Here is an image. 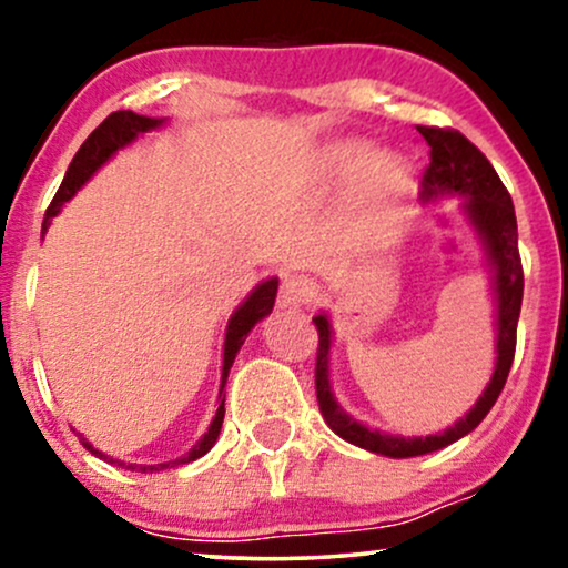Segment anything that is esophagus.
Returning a JSON list of instances; mask_svg holds the SVG:
<instances>
[{"instance_id":"1","label":"esophagus","mask_w":568,"mask_h":568,"mask_svg":"<svg viewBox=\"0 0 568 568\" xmlns=\"http://www.w3.org/2000/svg\"><path fill=\"white\" fill-rule=\"evenodd\" d=\"M307 297V284L305 278L300 276H286L284 284H282V300L286 305H302Z\"/></svg>"}]
</instances>
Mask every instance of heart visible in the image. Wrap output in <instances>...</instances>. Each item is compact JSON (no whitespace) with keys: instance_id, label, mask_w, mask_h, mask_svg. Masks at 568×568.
Wrapping results in <instances>:
<instances>
[{"instance_id":"obj_1","label":"heart","mask_w":568,"mask_h":568,"mask_svg":"<svg viewBox=\"0 0 568 568\" xmlns=\"http://www.w3.org/2000/svg\"><path fill=\"white\" fill-rule=\"evenodd\" d=\"M369 164L373 168L369 169L367 178H364V196H367V201L377 212H390L400 196L403 185H406V168L393 158L372 162L369 150L362 144H344L331 152V170L341 181L359 175Z\"/></svg>"}]
</instances>
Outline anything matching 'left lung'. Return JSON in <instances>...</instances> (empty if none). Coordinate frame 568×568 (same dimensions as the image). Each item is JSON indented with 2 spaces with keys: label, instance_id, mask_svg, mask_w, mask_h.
I'll return each mask as SVG.
<instances>
[{
  "label": "left lung",
  "instance_id": "1",
  "mask_svg": "<svg viewBox=\"0 0 568 568\" xmlns=\"http://www.w3.org/2000/svg\"><path fill=\"white\" fill-rule=\"evenodd\" d=\"M418 134L429 146V165L424 168L422 175V199L437 201L442 196H465L468 199V214L480 235L486 240L488 258L496 268V294H499V341H496V369L488 387L480 395L470 414H465L455 426L447 432L434 434V437H390L377 429H367L359 422H354L344 408L333 400L331 383H328V354H331V328L328 317H313L317 328V359H315V393L321 414L333 432L341 439L352 445L369 449V453L387 455V457H414L426 455L434 449L453 445L465 434L476 429L484 422L488 410L494 408L496 398L504 390L507 375L511 369L517 348V321L519 307H523V258L517 247V216L515 204H511L509 191L504 189L501 178L496 175L491 162L478 150L470 139H465L455 129L439 126H416Z\"/></svg>",
  "mask_w": 568,
  "mask_h": 568
}]
</instances>
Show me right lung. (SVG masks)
<instances>
[{
	"label": "right lung",
	"mask_w": 568,
	"mask_h": 568,
	"mask_svg": "<svg viewBox=\"0 0 568 568\" xmlns=\"http://www.w3.org/2000/svg\"><path fill=\"white\" fill-rule=\"evenodd\" d=\"M160 119H146V115H139V113H131V111H115L108 115V119L100 123V126L92 131V134L84 139V144L80 146V152L74 154L72 165H69L64 181H61L57 196H53L51 206L45 209V220H43V232L49 230V224L53 216L59 214V209L67 204L69 199L74 196L77 191L82 189L84 181H90V175L95 173V170L103 165V162L111 158L115 150H121V146H126L131 139H136V134H144V131H150L154 126H160ZM276 290H278V282L276 278H268V282H263L258 290H255L251 297H247L243 305L235 315H232V321L227 325V338H224V367H222V390H224V383H227V375H230V367L232 362H235V354L240 352V346H243V341L247 333L255 323L261 321V317H266L271 313V307H274V300H276ZM222 390H220V408H216V416L212 426H209V432L201 437L196 445H193L191 453H185L183 457H178L173 463H160V465H129L131 470H139V473H154V470H162V468H175V465H185V463H193L199 460L201 455H206L209 449L214 447L216 437H220V429H222V422H224V398H222ZM82 445L90 449L92 455L103 457V453H98L95 447L90 445V442L82 439ZM111 460V457H108ZM111 463H119V460H111ZM123 465V463H119Z\"/></svg>",
	"instance_id": "obj_1"
}]
</instances>
